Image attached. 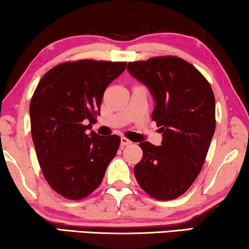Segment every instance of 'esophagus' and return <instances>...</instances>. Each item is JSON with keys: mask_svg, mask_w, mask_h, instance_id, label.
I'll return each mask as SVG.
<instances>
[{"mask_svg": "<svg viewBox=\"0 0 249 249\" xmlns=\"http://www.w3.org/2000/svg\"><path fill=\"white\" fill-rule=\"evenodd\" d=\"M131 144V142L129 141V139H127L125 137H121V147L124 148V146H128V145H130Z\"/></svg>", "mask_w": 249, "mask_h": 249, "instance_id": "1", "label": "esophagus"}]
</instances>
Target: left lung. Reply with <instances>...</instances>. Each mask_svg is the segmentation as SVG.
Returning <instances> with one entry per match:
<instances>
[{
  "mask_svg": "<svg viewBox=\"0 0 249 249\" xmlns=\"http://www.w3.org/2000/svg\"><path fill=\"white\" fill-rule=\"evenodd\" d=\"M127 70L154 98L152 119L162 145L139 142L142 159L134 172L139 186L156 199L185 194L202 170L215 130V100L202 73L187 61L159 56L129 62Z\"/></svg>",
  "mask_w": 249,
  "mask_h": 249,
  "instance_id": "obj_1",
  "label": "left lung"
}]
</instances>
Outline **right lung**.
I'll list each match as a JSON object with an SVG mask.
<instances>
[{
  "label": "right lung",
  "instance_id": "obj_1",
  "mask_svg": "<svg viewBox=\"0 0 249 249\" xmlns=\"http://www.w3.org/2000/svg\"><path fill=\"white\" fill-rule=\"evenodd\" d=\"M125 62L80 60L44 74L30 101L34 146L43 175L61 196L81 199L101 185L120 137L87 130L96 122L107 87Z\"/></svg>",
  "mask_w": 249,
  "mask_h": 249
}]
</instances>
